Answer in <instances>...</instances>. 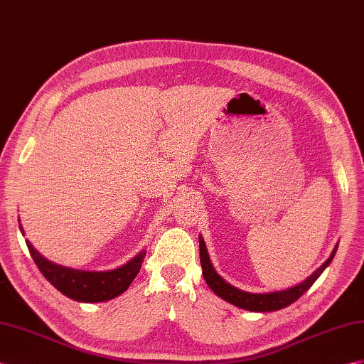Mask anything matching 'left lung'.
<instances>
[{"label": "left lung", "instance_id": "8db88e82", "mask_svg": "<svg viewBox=\"0 0 364 364\" xmlns=\"http://www.w3.org/2000/svg\"><path fill=\"white\" fill-rule=\"evenodd\" d=\"M337 247L338 245H335L329 258L326 259V262L316 269L314 274H311L306 279H303L301 283H298L292 287L282 289V291L263 292V294L241 291V289L229 284L225 278H221L210 263L208 247L201 235H200V262L203 267V277L206 279L208 286L213 292H215V295L223 298V300H226L228 303L240 307V309L250 311V312H274V311L283 309V307L296 301L298 298H300L307 289L316 282V278H318L323 274L324 269L331 264L332 258L335 257V252H337Z\"/></svg>", "mask_w": 364, "mask_h": 364}]
</instances>
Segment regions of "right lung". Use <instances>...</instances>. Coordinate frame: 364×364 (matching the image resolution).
I'll list each match as a JSON object with an SVG mask.
<instances>
[{
    "label": "right lung",
    "instance_id": "1",
    "mask_svg": "<svg viewBox=\"0 0 364 364\" xmlns=\"http://www.w3.org/2000/svg\"><path fill=\"white\" fill-rule=\"evenodd\" d=\"M20 223V220H18ZM20 230L24 235V229L20 223ZM29 252L35 264L38 266L46 279L58 291L72 300L81 303H101L109 301L127 291L130 283L138 275L144 262L146 249L130 258L123 266L110 269V271H81L49 262L36 250L29 240H26Z\"/></svg>",
    "mask_w": 364,
    "mask_h": 364
}]
</instances>
